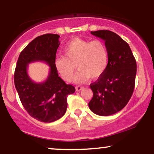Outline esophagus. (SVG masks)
Segmentation results:
<instances>
[{"mask_svg":"<svg viewBox=\"0 0 154 154\" xmlns=\"http://www.w3.org/2000/svg\"><path fill=\"white\" fill-rule=\"evenodd\" d=\"M75 89H76V91H80L83 89V87H82V86H79V85L76 86Z\"/></svg>","mask_w":154,"mask_h":154,"instance_id":"obj_1","label":"esophagus"}]
</instances>
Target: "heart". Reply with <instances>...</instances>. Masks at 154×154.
Here are the masks:
<instances>
[{"mask_svg":"<svg viewBox=\"0 0 154 154\" xmlns=\"http://www.w3.org/2000/svg\"><path fill=\"white\" fill-rule=\"evenodd\" d=\"M63 56L56 58L54 65L61 78L68 82L72 80L75 65L79 69L75 81L83 83L100 77L109 63L107 48L99 40L73 38L63 48Z\"/></svg>","mask_w":154,"mask_h":154,"instance_id":"obj_1","label":"heart"}]
</instances>
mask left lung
<instances>
[{
	"label": "left lung",
	"mask_w": 154,
	"mask_h": 154,
	"mask_svg": "<svg viewBox=\"0 0 154 154\" xmlns=\"http://www.w3.org/2000/svg\"><path fill=\"white\" fill-rule=\"evenodd\" d=\"M105 41L109 63L105 72L91 84L93 97L90 109L106 116L121 111L131 98L135 88L137 64L130 46L121 37L109 30L91 32Z\"/></svg>",
	"instance_id": "left-lung-1"
}]
</instances>
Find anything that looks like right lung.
Masks as SVG:
<instances>
[{"instance_id": "obj_1", "label": "right lung", "mask_w": 154, "mask_h": 154, "mask_svg": "<svg viewBox=\"0 0 154 154\" xmlns=\"http://www.w3.org/2000/svg\"><path fill=\"white\" fill-rule=\"evenodd\" d=\"M60 36L45 34L37 37L21 52L14 72V84L23 106L32 117L42 122H52L66 113L67 96L75 88L59 76L54 65ZM43 61L50 66L47 79L35 83L27 73L29 63Z\"/></svg>"}]
</instances>
